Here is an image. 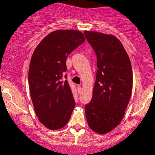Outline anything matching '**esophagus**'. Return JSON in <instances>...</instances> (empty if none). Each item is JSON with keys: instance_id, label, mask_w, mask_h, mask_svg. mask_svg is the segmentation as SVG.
Returning <instances> with one entry per match:
<instances>
[{"instance_id": "1", "label": "esophagus", "mask_w": 155, "mask_h": 155, "mask_svg": "<svg viewBox=\"0 0 155 155\" xmlns=\"http://www.w3.org/2000/svg\"><path fill=\"white\" fill-rule=\"evenodd\" d=\"M77 90H78V92H79V93H81V86H80V85H78V86H77Z\"/></svg>"}]
</instances>
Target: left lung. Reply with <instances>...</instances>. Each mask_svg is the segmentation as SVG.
Here are the masks:
<instances>
[{
	"mask_svg": "<svg viewBox=\"0 0 155 155\" xmlns=\"http://www.w3.org/2000/svg\"><path fill=\"white\" fill-rule=\"evenodd\" d=\"M97 57V74L92 100L85 106L89 127L107 133L123 118L133 88L132 66L120 41L113 35L84 31Z\"/></svg>",
	"mask_w": 155,
	"mask_h": 155,
	"instance_id": "1",
	"label": "left lung"
}]
</instances>
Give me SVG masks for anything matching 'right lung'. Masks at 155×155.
I'll use <instances>...</instances> for the list:
<instances>
[{"mask_svg":"<svg viewBox=\"0 0 155 155\" xmlns=\"http://www.w3.org/2000/svg\"><path fill=\"white\" fill-rule=\"evenodd\" d=\"M84 41L80 31L58 30L47 35L32 55L28 73L31 100L39 121L52 130L68 123L75 107L65 79L66 59Z\"/></svg>","mask_w":155,"mask_h":155,"instance_id":"add662e5","label":"right lung"}]
</instances>
